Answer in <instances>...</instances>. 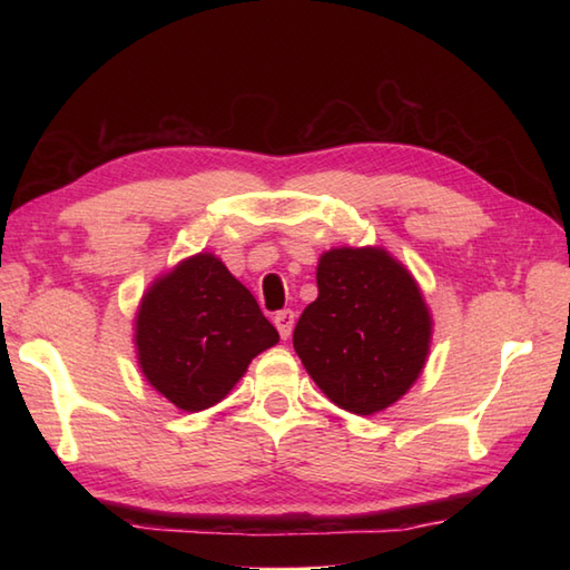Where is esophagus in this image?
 I'll return each instance as SVG.
<instances>
[{
  "instance_id": "obj_1",
  "label": "esophagus",
  "mask_w": 570,
  "mask_h": 570,
  "mask_svg": "<svg viewBox=\"0 0 570 570\" xmlns=\"http://www.w3.org/2000/svg\"><path fill=\"white\" fill-rule=\"evenodd\" d=\"M294 321H296V316H294V311H288V308H284V311H278L276 316H274V325H276V331H278V335H282V341H286L288 335H292V331H294Z\"/></svg>"
}]
</instances>
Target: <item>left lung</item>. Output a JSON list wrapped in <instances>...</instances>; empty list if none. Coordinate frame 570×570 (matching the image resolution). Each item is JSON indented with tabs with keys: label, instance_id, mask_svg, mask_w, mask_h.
<instances>
[{
	"label": "left lung",
	"instance_id": "obj_1",
	"mask_svg": "<svg viewBox=\"0 0 570 570\" xmlns=\"http://www.w3.org/2000/svg\"><path fill=\"white\" fill-rule=\"evenodd\" d=\"M294 350L321 392L372 416L399 402L426 365L431 313L416 278L382 247H335L316 269Z\"/></svg>",
	"mask_w": 570,
	"mask_h": 570
}]
</instances>
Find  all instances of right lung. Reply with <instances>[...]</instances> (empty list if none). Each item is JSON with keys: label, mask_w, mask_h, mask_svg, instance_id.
<instances>
[{"label": "right lung", "mask_w": 570, "mask_h": 570, "mask_svg": "<svg viewBox=\"0 0 570 570\" xmlns=\"http://www.w3.org/2000/svg\"><path fill=\"white\" fill-rule=\"evenodd\" d=\"M278 343L247 286L210 252L161 274L141 296L135 345L144 377L184 411L210 409Z\"/></svg>", "instance_id": "add662e5"}]
</instances>
